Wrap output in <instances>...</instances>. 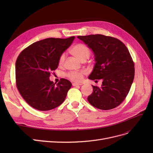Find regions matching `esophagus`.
<instances>
[{
    "mask_svg": "<svg viewBox=\"0 0 153 153\" xmlns=\"http://www.w3.org/2000/svg\"><path fill=\"white\" fill-rule=\"evenodd\" d=\"M73 86H77V85H81L82 84H78V83H73Z\"/></svg>",
    "mask_w": 153,
    "mask_h": 153,
    "instance_id": "obj_1",
    "label": "esophagus"
}]
</instances>
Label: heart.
Listing matches in <instances>:
<instances>
[{
  "label": "heart",
  "mask_w": 153,
  "mask_h": 153,
  "mask_svg": "<svg viewBox=\"0 0 153 153\" xmlns=\"http://www.w3.org/2000/svg\"><path fill=\"white\" fill-rule=\"evenodd\" d=\"M70 53L79 61L85 62L87 59L89 58L91 54V51L86 45L82 43H78L74 45L71 48ZM65 53H62L59 57V65H62L64 61H65ZM84 75V72L83 71H69L66 74V76L72 81L80 82L82 80Z\"/></svg>",
  "instance_id": "heart-1"
}]
</instances>
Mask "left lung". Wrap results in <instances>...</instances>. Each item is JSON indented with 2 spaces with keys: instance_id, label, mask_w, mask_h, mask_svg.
I'll return each mask as SVG.
<instances>
[{
  "instance_id": "obj_1",
  "label": "left lung",
  "mask_w": 153,
  "mask_h": 153,
  "mask_svg": "<svg viewBox=\"0 0 153 153\" xmlns=\"http://www.w3.org/2000/svg\"><path fill=\"white\" fill-rule=\"evenodd\" d=\"M78 38L95 55L96 64L89 78L103 80L100 87L92 85L93 92L88 101L101 110L117 107L126 98L135 76V65L128 49L121 41L111 36L91 34Z\"/></svg>"
}]
</instances>
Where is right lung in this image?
I'll return each mask as SVG.
<instances>
[{
  "label": "right lung",
  "mask_w": 153,
  "mask_h": 153,
  "mask_svg": "<svg viewBox=\"0 0 153 153\" xmlns=\"http://www.w3.org/2000/svg\"><path fill=\"white\" fill-rule=\"evenodd\" d=\"M75 39L47 38L22 51L15 64L16 84L20 94L32 108L52 110L65 100L71 83L61 78L55 85L50 74L58 67L59 57Z\"/></svg>",
  "instance_id": "add662e5"
}]
</instances>
